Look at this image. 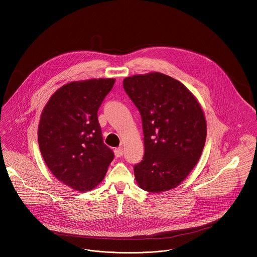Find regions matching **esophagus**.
<instances>
[{
    "mask_svg": "<svg viewBox=\"0 0 257 257\" xmlns=\"http://www.w3.org/2000/svg\"><path fill=\"white\" fill-rule=\"evenodd\" d=\"M113 152H114V155H115V157H116V158L121 157L123 155L122 147H117V148H115Z\"/></svg>",
    "mask_w": 257,
    "mask_h": 257,
    "instance_id": "obj_1",
    "label": "esophagus"
}]
</instances>
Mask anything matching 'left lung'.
<instances>
[{
	"mask_svg": "<svg viewBox=\"0 0 257 257\" xmlns=\"http://www.w3.org/2000/svg\"><path fill=\"white\" fill-rule=\"evenodd\" d=\"M141 113L145 156L134 166L141 189L161 193L177 187L195 168L206 141V120L194 94L168 75L151 72L123 80Z\"/></svg>",
	"mask_w": 257,
	"mask_h": 257,
	"instance_id": "8db88e82",
	"label": "left lung"
}]
</instances>
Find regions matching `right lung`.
Here are the masks:
<instances>
[{"mask_svg":"<svg viewBox=\"0 0 257 257\" xmlns=\"http://www.w3.org/2000/svg\"><path fill=\"white\" fill-rule=\"evenodd\" d=\"M114 79H90L60 87L41 112L38 145L55 177L79 192L95 188L113 152L103 143L97 111Z\"/></svg>","mask_w":257,"mask_h":257,"instance_id":"obj_1","label":"right lung"}]
</instances>
